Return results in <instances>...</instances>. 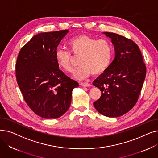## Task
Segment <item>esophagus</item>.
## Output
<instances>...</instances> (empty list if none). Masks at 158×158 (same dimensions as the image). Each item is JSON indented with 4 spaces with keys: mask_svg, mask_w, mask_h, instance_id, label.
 Returning <instances> with one entry per match:
<instances>
[{
    "mask_svg": "<svg viewBox=\"0 0 158 158\" xmlns=\"http://www.w3.org/2000/svg\"><path fill=\"white\" fill-rule=\"evenodd\" d=\"M80 85L83 87H89L91 86V85L88 82H80Z\"/></svg>",
    "mask_w": 158,
    "mask_h": 158,
    "instance_id": "34e87169",
    "label": "esophagus"
}]
</instances>
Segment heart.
Wrapping results in <instances>:
<instances>
[{
    "label": "heart",
    "mask_w": 158,
    "mask_h": 158,
    "mask_svg": "<svg viewBox=\"0 0 158 158\" xmlns=\"http://www.w3.org/2000/svg\"><path fill=\"white\" fill-rule=\"evenodd\" d=\"M67 44L73 56L80 57V66L73 72V76L77 79H85L91 73L98 76L110 66L113 49L107 40H97L81 34L70 39ZM71 53L63 48H57L55 51L56 61L60 68L65 72L72 70L73 56Z\"/></svg>",
    "instance_id": "heart-1"
}]
</instances>
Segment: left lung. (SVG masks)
Masks as SVG:
<instances>
[{
    "mask_svg": "<svg viewBox=\"0 0 158 158\" xmlns=\"http://www.w3.org/2000/svg\"><path fill=\"white\" fill-rule=\"evenodd\" d=\"M102 33L111 39L115 57L108 69L93 82L102 92L94 106L106 117H118L137 102L146 76V66L133 41L116 33Z\"/></svg>",
    "mask_w": 158,
    "mask_h": 158,
    "instance_id": "left-lung-1",
    "label": "left lung"
}]
</instances>
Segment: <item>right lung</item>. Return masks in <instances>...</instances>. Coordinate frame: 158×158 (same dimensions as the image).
<instances>
[{
    "label": "right lung",
    "mask_w": 158,
    "mask_h": 158,
    "mask_svg": "<svg viewBox=\"0 0 158 158\" xmlns=\"http://www.w3.org/2000/svg\"><path fill=\"white\" fill-rule=\"evenodd\" d=\"M69 30L41 32L33 36L19 54L16 77L25 101L44 118H57L69 110L78 82L59 69L55 51Z\"/></svg>",
    "instance_id": "right-lung-1"
}]
</instances>
